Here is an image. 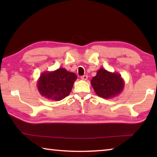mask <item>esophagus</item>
I'll use <instances>...</instances> for the list:
<instances>
[{"mask_svg": "<svg viewBox=\"0 0 157 157\" xmlns=\"http://www.w3.org/2000/svg\"><path fill=\"white\" fill-rule=\"evenodd\" d=\"M81 79H82V80H84V81H86V79H88V76L86 75H83V76H82V77H81Z\"/></svg>", "mask_w": 157, "mask_h": 157, "instance_id": "obj_1", "label": "esophagus"}]
</instances>
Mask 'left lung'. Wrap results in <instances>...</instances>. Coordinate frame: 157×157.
I'll return each instance as SVG.
<instances>
[{"mask_svg": "<svg viewBox=\"0 0 157 157\" xmlns=\"http://www.w3.org/2000/svg\"><path fill=\"white\" fill-rule=\"evenodd\" d=\"M91 84L98 96L111 99L118 96L123 91L124 81L121 74L109 72L101 68L96 75L93 77Z\"/></svg>", "mask_w": 157, "mask_h": 157, "instance_id": "1", "label": "left lung"}]
</instances>
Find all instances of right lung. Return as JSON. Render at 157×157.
Listing matches in <instances>:
<instances>
[{"instance_id": "right-lung-1", "label": "right lung", "mask_w": 157, "mask_h": 157, "mask_svg": "<svg viewBox=\"0 0 157 157\" xmlns=\"http://www.w3.org/2000/svg\"><path fill=\"white\" fill-rule=\"evenodd\" d=\"M78 77L75 73L59 68L44 71L37 80V89L42 96L50 100L59 101L70 94Z\"/></svg>"}]
</instances>
